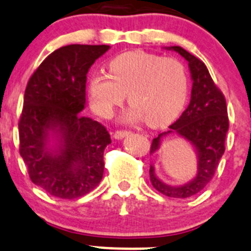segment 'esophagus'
Here are the masks:
<instances>
[{
    "mask_svg": "<svg viewBox=\"0 0 251 251\" xmlns=\"http://www.w3.org/2000/svg\"><path fill=\"white\" fill-rule=\"evenodd\" d=\"M130 133H131L130 130H118V131H115L114 137L115 139L120 140V139H124L125 136H128Z\"/></svg>",
    "mask_w": 251,
    "mask_h": 251,
    "instance_id": "obj_1",
    "label": "esophagus"
}]
</instances>
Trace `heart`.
I'll return each instance as SVG.
<instances>
[{
  "label": "heart",
  "mask_w": 251,
  "mask_h": 251,
  "mask_svg": "<svg viewBox=\"0 0 251 251\" xmlns=\"http://www.w3.org/2000/svg\"><path fill=\"white\" fill-rule=\"evenodd\" d=\"M109 75L89 79V99L99 115L109 118L128 94L132 105L128 120L144 119L150 126H162L181 112L188 97V74L176 58L145 50L125 51L107 64Z\"/></svg>",
  "instance_id": "b5f03b06"
}]
</instances>
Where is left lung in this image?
I'll list each match as a JSON object with an SVG mask.
<instances>
[{
	"mask_svg": "<svg viewBox=\"0 0 251 251\" xmlns=\"http://www.w3.org/2000/svg\"><path fill=\"white\" fill-rule=\"evenodd\" d=\"M178 51L188 62L193 86L188 107L182 112L178 120L170 126L167 132H162L152 140L150 153L160 147L161 137L167 133H176L188 140L198 153V172L196 178L183 186L172 187L163 183L154 175L150 166V178L152 186L160 193L172 198H188L200 193L210 181L217 171L219 160L226 151V136L229 128L226 101L221 89L215 85L204 63L178 46L170 47Z\"/></svg>",
	"mask_w": 251,
	"mask_h": 251,
	"instance_id": "8db88e82",
	"label": "left lung"
}]
</instances>
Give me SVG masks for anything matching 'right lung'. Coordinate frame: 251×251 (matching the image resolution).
Returning a JSON list of instances; mask_svg holds the SVG:
<instances>
[{
  "mask_svg": "<svg viewBox=\"0 0 251 251\" xmlns=\"http://www.w3.org/2000/svg\"><path fill=\"white\" fill-rule=\"evenodd\" d=\"M110 46L70 44L48 55L27 83L18 121L20 153L30 181L50 196L75 200L93 191L104 173L106 127L84 118L88 70ZM54 130L60 147H46Z\"/></svg>",
  "mask_w": 251,
  "mask_h": 251,
  "instance_id": "obj_1",
  "label": "right lung"
}]
</instances>
